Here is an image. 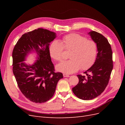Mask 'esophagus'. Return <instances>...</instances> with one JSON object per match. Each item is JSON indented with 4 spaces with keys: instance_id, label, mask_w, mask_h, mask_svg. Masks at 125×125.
Listing matches in <instances>:
<instances>
[{
    "instance_id": "1",
    "label": "esophagus",
    "mask_w": 125,
    "mask_h": 125,
    "mask_svg": "<svg viewBox=\"0 0 125 125\" xmlns=\"http://www.w3.org/2000/svg\"><path fill=\"white\" fill-rule=\"evenodd\" d=\"M63 76L64 77H69V75L67 74H66V73H63Z\"/></svg>"
}]
</instances>
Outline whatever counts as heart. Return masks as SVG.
<instances>
[{
  "instance_id": "1",
  "label": "heart",
  "mask_w": 125,
  "mask_h": 125,
  "mask_svg": "<svg viewBox=\"0 0 125 125\" xmlns=\"http://www.w3.org/2000/svg\"><path fill=\"white\" fill-rule=\"evenodd\" d=\"M62 43L59 40H54L50 46V53L56 61L62 62L64 59V48L70 51L67 61L60 63L56 66L58 71L70 74L79 69L85 70L92 66L96 58L97 47L93 40L77 33H71L64 36Z\"/></svg>"
}]
</instances>
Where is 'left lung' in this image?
<instances>
[{
  "label": "left lung",
  "mask_w": 125,
  "mask_h": 125,
  "mask_svg": "<svg viewBox=\"0 0 125 125\" xmlns=\"http://www.w3.org/2000/svg\"><path fill=\"white\" fill-rule=\"evenodd\" d=\"M88 34L96 43L98 53L93 66L84 73L85 75H77L79 83L73 88L74 95L83 100L93 99L104 91L113 68L112 50L107 39L94 31Z\"/></svg>",
  "instance_id": "8db88e82"
}]
</instances>
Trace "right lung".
I'll list each match as a JSON object with an SVG mask.
<instances>
[{
  "instance_id": "add662e5",
  "label": "right lung",
  "mask_w": 125,
  "mask_h": 125,
  "mask_svg": "<svg viewBox=\"0 0 125 125\" xmlns=\"http://www.w3.org/2000/svg\"><path fill=\"white\" fill-rule=\"evenodd\" d=\"M56 37V33L39 28L22 35L12 52L13 73L22 94L34 103H44L55 93L57 84L63 78L61 73H55L49 45ZM32 51L38 54L33 65L23 62Z\"/></svg>"
}]
</instances>
